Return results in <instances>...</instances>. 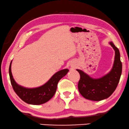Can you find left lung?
Listing matches in <instances>:
<instances>
[{
    "label": "left lung",
    "instance_id": "1",
    "mask_svg": "<svg viewBox=\"0 0 129 129\" xmlns=\"http://www.w3.org/2000/svg\"><path fill=\"white\" fill-rule=\"evenodd\" d=\"M115 50V60L108 74L99 79L92 78L83 71L76 70L80 74L78 89L83 97L92 101H101L108 98L114 93L119 82L122 64L119 49L112 42H109Z\"/></svg>",
    "mask_w": 129,
    "mask_h": 129
}]
</instances>
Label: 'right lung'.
<instances>
[{
  "label": "right lung",
  "instance_id": "obj_1",
  "mask_svg": "<svg viewBox=\"0 0 129 129\" xmlns=\"http://www.w3.org/2000/svg\"><path fill=\"white\" fill-rule=\"evenodd\" d=\"M11 62L9 67V75L12 87L15 93L22 101L32 105L46 103L53 97L56 91L57 84L62 77L67 75L68 69L61 70L54 74L45 84L36 88H26L17 84L13 78L11 70Z\"/></svg>",
  "mask_w": 129,
  "mask_h": 129
}]
</instances>
